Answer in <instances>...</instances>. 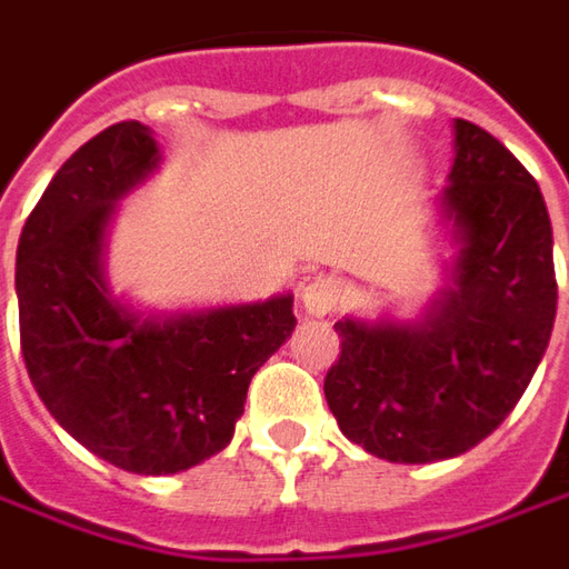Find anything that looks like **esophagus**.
<instances>
[{
  "instance_id": "34e87169",
  "label": "esophagus",
  "mask_w": 569,
  "mask_h": 569,
  "mask_svg": "<svg viewBox=\"0 0 569 569\" xmlns=\"http://www.w3.org/2000/svg\"><path fill=\"white\" fill-rule=\"evenodd\" d=\"M341 300H345V288H341V281H338V278H331V276L312 278L310 284L300 291L303 312L312 316V319H322V316L335 312Z\"/></svg>"
}]
</instances>
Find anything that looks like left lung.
<instances>
[{"label": "left lung", "instance_id": "8db88e82", "mask_svg": "<svg viewBox=\"0 0 569 569\" xmlns=\"http://www.w3.org/2000/svg\"><path fill=\"white\" fill-rule=\"evenodd\" d=\"M445 288L417 319L345 316L326 400L341 432L391 463H436L489 438L523 398L555 329L551 219L501 140L453 118L438 193Z\"/></svg>", "mask_w": 569, "mask_h": 569}]
</instances>
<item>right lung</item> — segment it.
Listing matches in <instances>:
<instances>
[{
	"mask_svg": "<svg viewBox=\"0 0 569 569\" xmlns=\"http://www.w3.org/2000/svg\"><path fill=\"white\" fill-rule=\"evenodd\" d=\"M159 166L140 121L87 140L33 206L14 262L21 353L46 410L87 451L137 476L184 472L224 451L250 379L297 326L293 293L140 310L112 291L109 224Z\"/></svg>",
	"mask_w": 569,
	"mask_h": 569,
	"instance_id": "add662e5",
	"label": "right lung"
}]
</instances>
